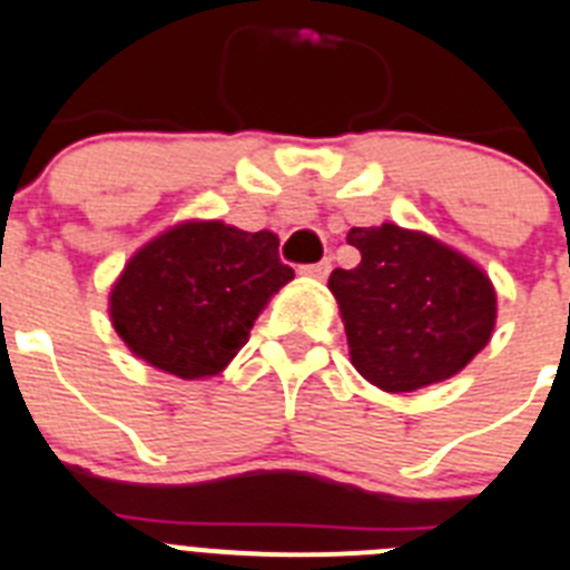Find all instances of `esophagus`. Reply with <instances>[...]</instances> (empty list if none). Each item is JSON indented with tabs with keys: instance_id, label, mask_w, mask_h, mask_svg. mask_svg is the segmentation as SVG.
I'll return each mask as SVG.
<instances>
[{
	"instance_id": "obj_1",
	"label": "esophagus",
	"mask_w": 570,
	"mask_h": 570,
	"mask_svg": "<svg viewBox=\"0 0 570 570\" xmlns=\"http://www.w3.org/2000/svg\"><path fill=\"white\" fill-rule=\"evenodd\" d=\"M301 275L315 277V281H324V277L330 275V261H322V263H309V266H301Z\"/></svg>"
}]
</instances>
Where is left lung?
<instances>
[{"instance_id": "8db88e82", "label": "left lung", "mask_w": 570, "mask_h": 570, "mask_svg": "<svg viewBox=\"0 0 570 570\" xmlns=\"http://www.w3.org/2000/svg\"><path fill=\"white\" fill-rule=\"evenodd\" d=\"M356 269L330 275L351 362L376 389L403 394L455 376L492 336L495 289L475 263L400 226L351 228Z\"/></svg>"}]
</instances>
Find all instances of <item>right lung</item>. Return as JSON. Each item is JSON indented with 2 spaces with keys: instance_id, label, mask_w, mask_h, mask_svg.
<instances>
[{
  "instance_id": "add662e5",
  "label": "right lung",
  "mask_w": 570,
  "mask_h": 570,
  "mask_svg": "<svg viewBox=\"0 0 570 570\" xmlns=\"http://www.w3.org/2000/svg\"><path fill=\"white\" fill-rule=\"evenodd\" d=\"M295 277L272 232L181 223L121 272L109 315L136 356L181 380L214 376L248 342L266 301Z\"/></svg>"
}]
</instances>
